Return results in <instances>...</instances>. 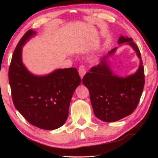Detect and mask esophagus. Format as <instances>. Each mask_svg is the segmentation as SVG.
<instances>
[{"mask_svg":"<svg viewBox=\"0 0 158 158\" xmlns=\"http://www.w3.org/2000/svg\"><path fill=\"white\" fill-rule=\"evenodd\" d=\"M79 73L80 77H81V78L83 79V76H84L85 75V73H86V70L84 69V67L82 66L79 67Z\"/></svg>","mask_w":158,"mask_h":158,"instance_id":"34e87169","label":"esophagus"}]
</instances>
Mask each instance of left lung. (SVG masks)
<instances>
[{
  "label": "left lung",
  "mask_w": 158,
  "mask_h": 158,
  "mask_svg": "<svg viewBox=\"0 0 158 158\" xmlns=\"http://www.w3.org/2000/svg\"><path fill=\"white\" fill-rule=\"evenodd\" d=\"M123 43L132 47L140 59L135 73L125 77L113 73L107 60L116 52L115 48L103 57L99 64L92 67L82 80L89 90L94 113L105 122H116L132 114L138 106L145 85L144 68L138 47L132 38L121 36L118 44Z\"/></svg>",
  "instance_id": "1"
}]
</instances>
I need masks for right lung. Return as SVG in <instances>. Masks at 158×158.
<instances>
[{
    "mask_svg": "<svg viewBox=\"0 0 158 158\" xmlns=\"http://www.w3.org/2000/svg\"><path fill=\"white\" fill-rule=\"evenodd\" d=\"M36 32L25 33L13 53L9 81L15 109L32 125L55 130L64 124L75 90L81 83L75 68L57 69L43 76L33 75L22 62V48Z\"/></svg>",
    "mask_w": 158,
    "mask_h": 158,
    "instance_id": "1",
    "label": "right lung"
}]
</instances>
